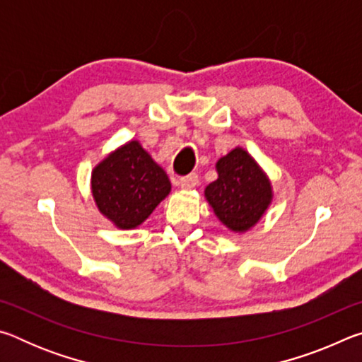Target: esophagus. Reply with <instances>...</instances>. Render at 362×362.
<instances>
[{
    "label": "esophagus",
    "instance_id": "esophagus-1",
    "mask_svg": "<svg viewBox=\"0 0 362 362\" xmlns=\"http://www.w3.org/2000/svg\"><path fill=\"white\" fill-rule=\"evenodd\" d=\"M198 182H199L198 175H196V174H189V175L182 177V179L179 180V185H180L183 189H192V188H194L196 185H198Z\"/></svg>",
    "mask_w": 362,
    "mask_h": 362
}]
</instances>
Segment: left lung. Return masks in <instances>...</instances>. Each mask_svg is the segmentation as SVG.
<instances>
[{"instance_id": "left-lung-1", "label": "left lung", "mask_w": 362, "mask_h": 362, "mask_svg": "<svg viewBox=\"0 0 362 362\" xmlns=\"http://www.w3.org/2000/svg\"><path fill=\"white\" fill-rule=\"evenodd\" d=\"M218 179L204 196L217 218L235 233H246L272 204V182L249 153L236 146L216 164Z\"/></svg>"}]
</instances>
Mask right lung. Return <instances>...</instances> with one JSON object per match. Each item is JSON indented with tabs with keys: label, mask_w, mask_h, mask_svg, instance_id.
Here are the masks:
<instances>
[{
	"label": "right lung",
	"mask_w": 362,
	"mask_h": 362,
	"mask_svg": "<svg viewBox=\"0 0 362 362\" xmlns=\"http://www.w3.org/2000/svg\"><path fill=\"white\" fill-rule=\"evenodd\" d=\"M90 189L102 216L121 230H131L166 198L170 182L139 140H131L93 169Z\"/></svg>",
	"instance_id": "1"
}]
</instances>
